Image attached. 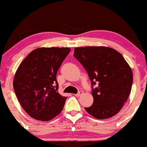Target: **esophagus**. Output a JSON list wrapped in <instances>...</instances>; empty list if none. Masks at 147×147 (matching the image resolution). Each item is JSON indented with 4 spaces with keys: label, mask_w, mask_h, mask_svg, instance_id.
<instances>
[{
    "label": "esophagus",
    "mask_w": 147,
    "mask_h": 147,
    "mask_svg": "<svg viewBox=\"0 0 147 147\" xmlns=\"http://www.w3.org/2000/svg\"><path fill=\"white\" fill-rule=\"evenodd\" d=\"M82 94H83V92H82V91H79V92H78V93L75 94V96L79 97V96H80V95H82Z\"/></svg>",
    "instance_id": "1"
}]
</instances>
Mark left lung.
<instances>
[{"instance_id":"8db88e82","label":"left lung","mask_w":147,"mask_h":147,"mask_svg":"<svg viewBox=\"0 0 147 147\" xmlns=\"http://www.w3.org/2000/svg\"><path fill=\"white\" fill-rule=\"evenodd\" d=\"M74 57L87 71L92 85L93 103L85 108L98 119L113 117L127 100L133 82V73L123 57L106 47H86L75 49Z\"/></svg>"}]
</instances>
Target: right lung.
Wrapping results in <instances>:
<instances>
[{
	"instance_id": "1",
	"label": "right lung",
	"mask_w": 147,
	"mask_h": 147,
	"mask_svg": "<svg viewBox=\"0 0 147 147\" xmlns=\"http://www.w3.org/2000/svg\"><path fill=\"white\" fill-rule=\"evenodd\" d=\"M70 49L42 47L20 64L13 89L24 111L33 119L47 121L61 113L67 97L58 92L57 73Z\"/></svg>"
}]
</instances>
